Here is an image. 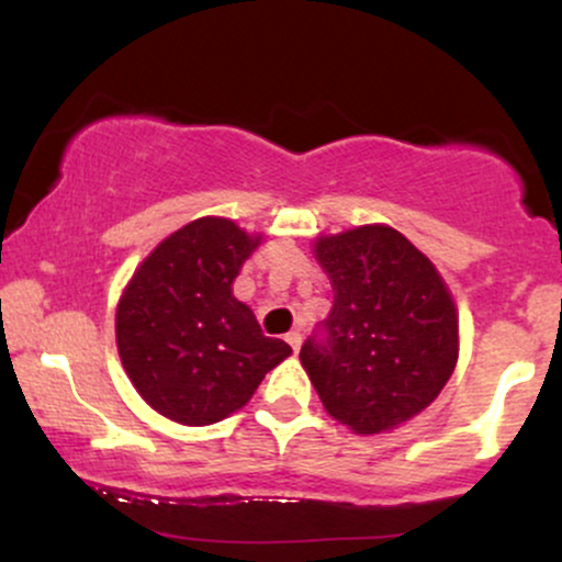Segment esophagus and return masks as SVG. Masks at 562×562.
Returning <instances> with one entry per match:
<instances>
[{
	"label": "esophagus",
	"mask_w": 562,
	"mask_h": 562,
	"mask_svg": "<svg viewBox=\"0 0 562 562\" xmlns=\"http://www.w3.org/2000/svg\"><path fill=\"white\" fill-rule=\"evenodd\" d=\"M285 340H288V344H290V348H293V351H299V348H301V333L299 330H290L288 335H285Z\"/></svg>",
	"instance_id": "esophagus-1"
}]
</instances>
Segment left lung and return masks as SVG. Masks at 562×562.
<instances>
[{
    "instance_id": "left-lung-1",
    "label": "left lung",
    "mask_w": 562,
    "mask_h": 562,
    "mask_svg": "<svg viewBox=\"0 0 562 562\" xmlns=\"http://www.w3.org/2000/svg\"><path fill=\"white\" fill-rule=\"evenodd\" d=\"M314 256L335 301L301 364L322 404L353 434L372 436L423 412L451 378L460 319L447 282L402 232L367 224L322 235Z\"/></svg>"
}]
</instances>
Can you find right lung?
Wrapping results in <instances>:
<instances>
[{
  "instance_id": "add662e5",
  "label": "right lung",
  "mask_w": 562,
  "mask_h": 562,
  "mask_svg": "<svg viewBox=\"0 0 562 562\" xmlns=\"http://www.w3.org/2000/svg\"><path fill=\"white\" fill-rule=\"evenodd\" d=\"M261 235L203 216L139 263L115 312L121 364L153 409L211 425L243 409L269 370L293 353L267 338L232 282Z\"/></svg>"
}]
</instances>
